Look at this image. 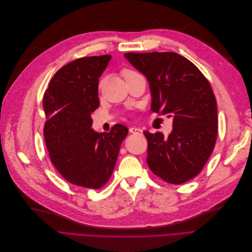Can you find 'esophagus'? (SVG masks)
I'll use <instances>...</instances> for the list:
<instances>
[{"label":"esophagus","instance_id":"esophagus-1","mask_svg":"<svg viewBox=\"0 0 252 252\" xmlns=\"http://www.w3.org/2000/svg\"><path fill=\"white\" fill-rule=\"evenodd\" d=\"M129 132L133 133V134H141L142 130L140 128H136V127H131L129 128Z\"/></svg>","mask_w":252,"mask_h":252}]
</instances>
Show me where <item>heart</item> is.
I'll return each mask as SVG.
<instances>
[{
  "mask_svg": "<svg viewBox=\"0 0 252 252\" xmlns=\"http://www.w3.org/2000/svg\"><path fill=\"white\" fill-rule=\"evenodd\" d=\"M132 71H133V70L126 69V70H124V71H123V76H124V75H126V74H129V73H132ZM102 83H103V80H101V81H100V83H99V87L102 85Z\"/></svg>",
  "mask_w": 252,
  "mask_h": 252,
  "instance_id": "heart-1",
  "label": "heart"
}]
</instances>
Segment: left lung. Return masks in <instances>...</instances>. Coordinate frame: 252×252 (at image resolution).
<instances>
[{"label": "left lung", "mask_w": 252, "mask_h": 252, "mask_svg": "<svg viewBox=\"0 0 252 252\" xmlns=\"http://www.w3.org/2000/svg\"><path fill=\"white\" fill-rule=\"evenodd\" d=\"M124 56L149 81L151 110L173 119L168 138L143 131L147 163L164 182L182 185L202 171L217 142L218 106L210 84L193 63L174 52Z\"/></svg>", "instance_id": "1"}]
</instances>
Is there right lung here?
<instances>
[{
    "label": "right lung",
    "mask_w": 252,
    "mask_h": 252,
    "mask_svg": "<svg viewBox=\"0 0 252 252\" xmlns=\"http://www.w3.org/2000/svg\"><path fill=\"white\" fill-rule=\"evenodd\" d=\"M111 55L78 58L59 68L44 93V138L51 163L71 185L97 189L113 173L128 129L116 124L110 132L91 128L99 106L98 78Z\"/></svg>",
    "instance_id": "right-lung-1"
}]
</instances>
